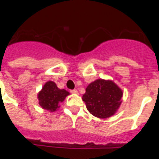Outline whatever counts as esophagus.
<instances>
[{
	"label": "esophagus",
	"instance_id": "obj_1",
	"mask_svg": "<svg viewBox=\"0 0 159 159\" xmlns=\"http://www.w3.org/2000/svg\"><path fill=\"white\" fill-rule=\"evenodd\" d=\"M70 92H71V94H78V91H77L76 89L71 90V91H70Z\"/></svg>",
	"mask_w": 159,
	"mask_h": 159
}]
</instances>
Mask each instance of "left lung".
Masks as SVG:
<instances>
[{"label": "left lung", "instance_id": "1", "mask_svg": "<svg viewBox=\"0 0 159 159\" xmlns=\"http://www.w3.org/2000/svg\"><path fill=\"white\" fill-rule=\"evenodd\" d=\"M122 96L123 91L113 81L99 79L87 87L82 99L92 115L107 119L117 111L122 102Z\"/></svg>", "mask_w": 159, "mask_h": 159}]
</instances>
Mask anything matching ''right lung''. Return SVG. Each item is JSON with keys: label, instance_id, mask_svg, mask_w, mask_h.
I'll use <instances>...</instances> for the list:
<instances>
[{"label": "right lung", "instance_id": "add662e5", "mask_svg": "<svg viewBox=\"0 0 159 159\" xmlns=\"http://www.w3.org/2000/svg\"><path fill=\"white\" fill-rule=\"evenodd\" d=\"M68 95L69 92L57 88V84L53 81H48L43 85L41 91L38 93L39 104L43 109L53 112L60 107L59 104Z\"/></svg>", "mask_w": 159, "mask_h": 159}]
</instances>
